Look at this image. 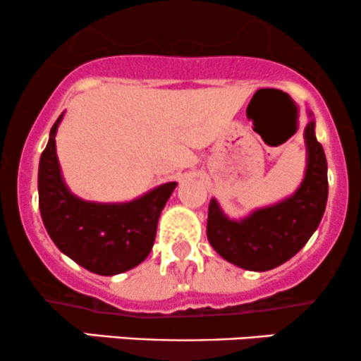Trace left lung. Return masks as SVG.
I'll list each match as a JSON object with an SVG mask.
<instances>
[{
    "instance_id": "left-lung-1",
    "label": "left lung",
    "mask_w": 361,
    "mask_h": 361,
    "mask_svg": "<svg viewBox=\"0 0 361 361\" xmlns=\"http://www.w3.org/2000/svg\"><path fill=\"white\" fill-rule=\"evenodd\" d=\"M314 127V120L305 127L307 169L292 197L241 221H231L217 200H210L207 238L224 259L244 270H271L295 256L317 229L327 202V163Z\"/></svg>"
}]
</instances>
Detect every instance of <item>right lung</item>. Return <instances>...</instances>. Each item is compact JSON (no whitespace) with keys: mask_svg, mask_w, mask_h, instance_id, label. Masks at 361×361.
<instances>
[{"mask_svg":"<svg viewBox=\"0 0 361 361\" xmlns=\"http://www.w3.org/2000/svg\"><path fill=\"white\" fill-rule=\"evenodd\" d=\"M51 128L39 164V209L45 229L59 250L97 275H117L147 258L156 238L157 221L175 181L164 183L126 204H97L78 198L62 180Z\"/></svg>","mask_w":361,"mask_h":361,"instance_id":"add662e5","label":"right lung"}]
</instances>
